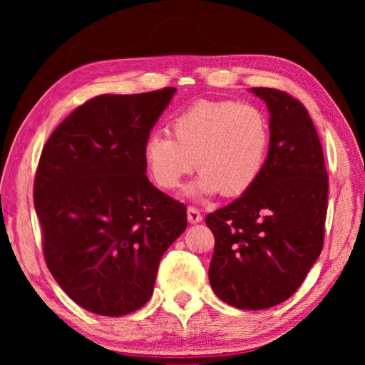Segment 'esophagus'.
I'll return each mask as SVG.
<instances>
[{
    "label": "esophagus",
    "instance_id": "1",
    "mask_svg": "<svg viewBox=\"0 0 365 365\" xmlns=\"http://www.w3.org/2000/svg\"><path fill=\"white\" fill-rule=\"evenodd\" d=\"M187 215H188V222H190V224H200V222L202 220L201 212L197 211V209H195V207H188Z\"/></svg>",
    "mask_w": 365,
    "mask_h": 365
}]
</instances>
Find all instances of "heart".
<instances>
[{"instance_id": "1", "label": "heart", "mask_w": 365, "mask_h": 365, "mask_svg": "<svg viewBox=\"0 0 365 365\" xmlns=\"http://www.w3.org/2000/svg\"><path fill=\"white\" fill-rule=\"evenodd\" d=\"M172 137L151 133L143 146L146 169L164 190L178 188L195 168L191 200L250 191L262 174L269 122L262 110L237 101H197L170 120Z\"/></svg>"}]
</instances>
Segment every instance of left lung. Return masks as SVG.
I'll use <instances>...</instances> for the list:
<instances>
[{
  "instance_id": "1",
  "label": "left lung",
  "mask_w": 365,
  "mask_h": 365,
  "mask_svg": "<svg viewBox=\"0 0 365 365\" xmlns=\"http://www.w3.org/2000/svg\"><path fill=\"white\" fill-rule=\"evenodd\" d=\"M250 91L269 109V151L255 187L206 217L215 238L209 282L227 304L261 311L287 301L317 261L329 177L306 108L285 91Z\"/></svg>"
}]
</instances>
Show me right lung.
<instances>
[{
  "instance_id": "obj_1",
  "label": "right lung",
  "mask_w": 365,
  "mask_h": 365,
  "mask_svg": "<svg viewBox=\"0 0 365 365\" xmlns=\"http://www.w3.org/2000/svg\"><path fill=\"white\" fill-rule=\"evenodd\" d=\"M175 88L101 95L61 122L41 151L34 202L46 265L72 301L119 317L151 298L187 207L153 187L143 146Z\"/></svg>"
}]
</instances>
